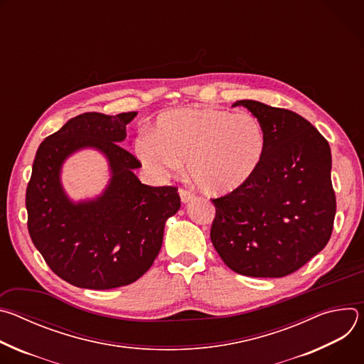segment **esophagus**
Returning <instances> with one entry per match:
<instances>
[{
  "label": "esophagus",
  "instance_id": "obj_1",
  "mask_svg": "<svg viewBox=\"0 0 364 364\" xmlns=\"http://www.w3.org/2000/svg\"><path fill=\"white\" fill-rule=\"evenodd\" d=\"M180 198H181V201L186 204V203H190V201H193L194 198H196V196H194V193H191V191H188V190H184V188H180Z\"/></svg>",
  "mask_w": 364,
  "mask_h": 364
}]
</instances>
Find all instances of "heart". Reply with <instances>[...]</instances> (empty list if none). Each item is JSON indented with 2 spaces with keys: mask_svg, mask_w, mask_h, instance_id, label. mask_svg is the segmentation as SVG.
Instances as JSON below:
<instances>
[{
  "mask_svg": "<svg viewBox=\"0 0 364 364\" xmlns=\"http://www.w3.org/2000/svg\"><path fill=\"white\" fill-rule=\"evenodd\" d=\"M267 151L262 124L250 114L215 107L164 112L135 144L138 159L154 173L170 176L187 161L191 181L203 191L223 196L247 184Z\"/></svg>",
  "mask_w": 364,
  "mask_h": 364,
  "instance_id": "1",
  "label": "heart"
}]
</instances>
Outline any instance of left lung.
Here are the masks:
<instances>
[{"label": "left lung", "mask_w": 364, "mask_h": 364, "mask_svg": "<svg viewBox=\"0 0 364 364\" xmlns=\"http://www.w3.org/2000/svg\"><path fill=\"white\" fill-rule=\"evenodd\" d=\"M267 135L264 161L242 188L213 198L212 243L240 275L287 277L328 243L336 216L331 151L301 115L245 99Z\"/></svg>", "instance_id": "8db88e82"}]
</instances>
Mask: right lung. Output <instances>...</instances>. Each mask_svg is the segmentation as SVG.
Masks as SVG:
<instances>
[{
  "label": "right lung",
  "instance_id": "obj_1",
  "mask_svg": "<svg viewBox=\"0 0 364 364\" xmlns=\"http://www.w3.org/2000/svg\"><path fill=\"white\" fill-rule=\"evenodd\" d=\"M136 112H86L38 146L26 193L28 233L63 281L87 289L135 282L154 264L168 218L180 209L176 187H151L134 174L141 163L121 144ZM92 147L107 159L112 178L95 199L73 202L61 184L72 153Z\"/></svg>",
  "mask_w": 364,
  "mask_h": 364
}]
</instances>
